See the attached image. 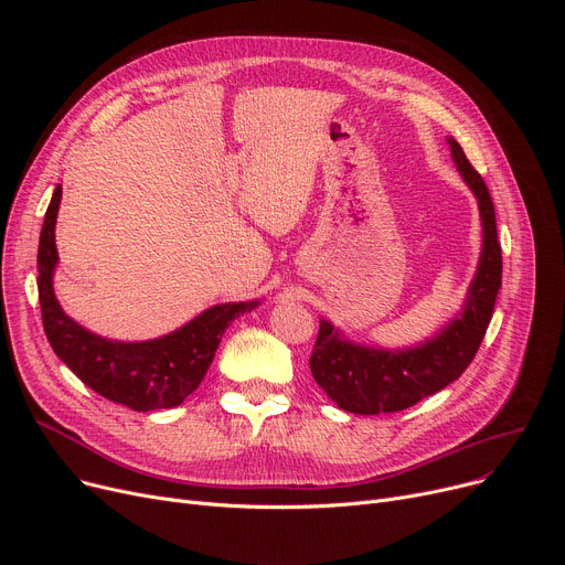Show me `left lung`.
I'll use <instances>...</instances> for the list:
<instances>
[{
	"label": "left lung",
	"mask_w": 565,
	"mask_h": 565,
	"mask_svg": "<svg viewBox=\"0 0 565 565\" xmlns=\"http://www.w3.org/2000/svg\"><path fill=\"white\" fill-rule=\"evenodd\" d=\"M447 141L460 175L479 201L483 247L477 275L458 318L417 348H366L345 341L330 320H320L309 366L318 387L345 412L380 414L417 405L458 380L486 337L501 288V245L497 241L494 205L481 173L469 164L460 143L454 137Z\"/></svg>",
	"instance_id": "left-lung-1"
}]
</instances>
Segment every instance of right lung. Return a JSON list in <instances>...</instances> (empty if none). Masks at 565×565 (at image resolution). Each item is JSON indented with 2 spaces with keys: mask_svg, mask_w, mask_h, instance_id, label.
I'll return each instance as SVG.
<instances>
[{
  "mask_svg": "<svg viewBox=\"0 0 565 565\" xmlns=\"http://www.w3.org/2000/svg\"><path fill=\"white\" fill-rule=\"evenodd\" d=\"M62 201L56 185L47 205L39 241V302L45 337L62 360L84 384L107 401L135 412H151L181 405L201 384L228 324L252 309V302H228L205 309L183 328L151 341H111L84 330L68 318L54 298L52 277L58 260L54 224Z\"/></svg>",
  "mask_w": 565,
  "mask_h": 565,
  "instance_id": "add662e5",
  "label": "right lung"
}]
</instances>
